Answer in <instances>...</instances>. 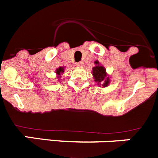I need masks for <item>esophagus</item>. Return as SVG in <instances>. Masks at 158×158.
Segmentation results:
<instances>
[{"label":"esophagus","mask_w":158,"mask_h":158,"mask_svg":"<svg viewBox=\"0 0 158 158\" xmlns=\"http://www.w3.org/2000/svg\"><path fill=\"white\" fill-rule=\"evenodd\" d=\"M83 65H84V63L82 61L77 62V63H76V66L77 67H83Z\"/></svg>","instance_id":"34e87169"}]
</instances>
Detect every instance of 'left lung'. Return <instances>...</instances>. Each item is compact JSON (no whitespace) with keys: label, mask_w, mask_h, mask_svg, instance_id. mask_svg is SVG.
<instances>
[{"label":"left lung","mask_w":158,"mask_h":158,"mask_svg":"<svg viewBox=\"0 0 158 158\" xmlns=\"http://www.w3.org/2000/svg\"><path fill=\"white\" fill-rule=\"evenodd\" d=\"M95 66L92 69V74L94 81L98 86H102V87H106L110 83V79L108 76L106 69L103 65L99 63L98 60L94 61Z\"/></svg>","instance_id":"8db88e82"}]
</instances>
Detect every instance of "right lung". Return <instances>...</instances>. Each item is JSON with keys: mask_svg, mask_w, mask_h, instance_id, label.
Instances as JSON below:
<instances>
[{"mask_svg": "<svg viewBox=\"0 0 158 158\" xmlns=\"http://www.w3.org/2000/svg\"><path fill=\"white\" fill-rule=\"evenodd\" d=\"M64 69L65 67H59L58 69H56V70L55 71L56 74V77L58 78V81L60 80V78H61V75H63L64 72Z\"/></svg>", "mask_w": 158, "mask_h": 158, "instance_id": "1", "label": "right lung"}]
</instances>
